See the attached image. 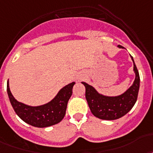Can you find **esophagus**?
<instances>
[{"label": "esophagus", "instance_id": "34e87169", "mask_svg": "<svg viewBox=\"0 0 153 153\" xmlns=\"http://www.w3.org/2000/svg\"><path fill=\"white\" fill-rule=\"evenodd\" d=\"M84 79V75H80V76L78 78V80L79 81H81V80H82V79Z\"/></svg>", "mask_w": 153, "mask_h": 153}]
</instances>
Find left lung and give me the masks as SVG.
Here are the masks:
<instances>
[{
	"label": "left lung",
	"mask_w": 153,
	"mask_h": 153,
	"mask_svg": "<svg viewBox=\"0 0 153 153\" xmlns=\"http://www.w3.org/2000/svg\"><path fill=\"white\" fill-rule=\"evenodd\" d=\"M118 47L123 48L121 45ZM130 57L134 63L135 79L132 85L120 95L106 96L100 94L94 86L82 82L85 87V98L89 109L94 116L104 120H118L127 114L135 105L140 87V76L134 60L131 56Z\"/></svg>",
	"instance_id": "1"
}]
</instances>
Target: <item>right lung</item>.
I'll use <instances>...</instances> for the list:
<instances>
[{
  "label": "right lung",
  "instance_id": "obj_1",
  "mask_svg": "<svg viewBox=\"0 0 153 153\" xmlns=\"http://www.w3.org/2000/svg\"><path fill=\"white\" fill-rule=\"evenodd\" d=\"M74 84L73 82L64 86L53 100L39 106H30L16 100L10 90L8 80L7 93L12 108L21 120L29 125L43 128L59 123L64 119Z\"/></svg>",
  "mask_w": 153,
  "mask_h": 153
}]
</instances>
